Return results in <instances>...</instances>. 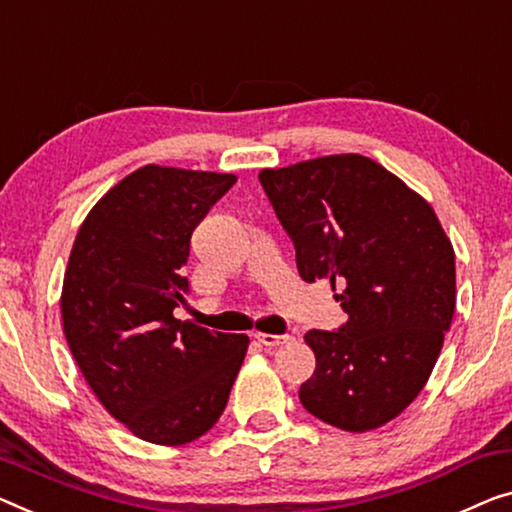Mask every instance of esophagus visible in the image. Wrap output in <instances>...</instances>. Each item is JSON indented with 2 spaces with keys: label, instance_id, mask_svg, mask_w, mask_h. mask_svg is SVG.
<instances>
[{
  "label": "esophagus",
  "instance_id": "1",
  "mask_svg": "<svg viewBox=\"0 0 512 512\" xmlns=\"http://www.w3.org/2000/svg\"><path fill=\"white\" fill-rule=\"evenodd\" d=\"M255 338H257L259 345H264V347H278V345H287V342H292L294 335H289V333L273 335V333H259L257 331Z\"/></svg>",
  "mask_w": 512,
  "mask_h": 512
}]
</instances>
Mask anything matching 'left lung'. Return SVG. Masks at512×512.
I'll return each mask as SVG.
<instances>
[{"label":"left lung","instance_id":"1","mask_svg":"<svg viewBox=\"0 0 512 512\" xmlns=\"http://www.w3.org/2000/svg\"><path fill=\"white\" fill-rule=\"evenodd\" d=\"M259 181L292 236L305 282H342L349 319L308 331L317 358L299 398L319 421L370 432L400 416L432 375L455 315V250L430 202L361 154H335Z\"/></svg>","mask_w":512,"mask_h":512}]
</instances>
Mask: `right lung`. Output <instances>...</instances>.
<instances>
[{
	"mask_svg": "<svg viewBox=\"0 0 512 512\" xmlns=\"http://www.w3.org/2000/svg\"><path fill=\"white\" fill-rule=\"evenodd\" d=\"M234 174L144 165L112 186L75 236L61 324L82 377L137 439L183 446L218 423L248 335L172 315L188 280L190 234Z\"/></svg>",
	"mask_w": 512,
	"mask_h": 512,
	"instance_id": "add662e5",
	"label": "right lung"
}]
</instances>
